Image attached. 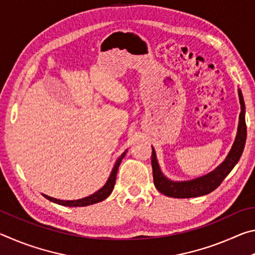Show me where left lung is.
I'll list each match as a JSON object with an SVG mask.
<instances>
[{"instance_id": "8db88e82", "label": "left lung", "mask_w": 255, "mask_h": 255, "mask_svg": "<svg viewBox=\"0 0 255 255\" xmlns=\"http://www.w3.org/2000/svg\"><path fill=\"white\" fill-rule=\"evenodd\" d=\"M239 97L241 103V114L239 129H237V135L235 138L234 144L231 149L230 154L227 155L225 161H224L217 169L210 172L209 174L201 178H198L191 181H184V182H173V181L167 180L162 174L159 170L158 163L156 161V155H155L154 148H152V169H153V179L154 184L159 192L167 197L172 198H193L208 195L218 188L223 180L230 174L233 167L239 162L242 153H243L245 140H247V124H245V105L243 100L242 92L239 90Z\"/></svg>"}]
</instances>
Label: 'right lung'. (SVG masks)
<instances>
[{"instance_id": "right-lung-1", "label": "right lung", "mask_w": 255, "mask_h": 255, "mask_svg": "<svg viewBox=\"0 0 255 255\" xmlns=\"http://www.w3.org/2000/svg\"><path fill=\"white\" fill-rule=\"evenodd\" d=\"M125 154L126 153H123L122 156H120L117 162L115 164V167L114 170H112L111 174L109 176V179H108L107 183L103 185V187L97 191L96 193H93V195L83 198V199H79V200H67V201H64V200H59V199H55V198H51L48 197L46 195H42L47 199L55 202V204H58V205H62V206H66V207H83V206H89V205H93V204H97V202H100L102 200H105L107 197L110 196V193L112 192V190H114L115 187V183H116V176H117V172H118V167L120 165V163H122L123 158L125 157Z\"/></svg>"}]
</instances>
